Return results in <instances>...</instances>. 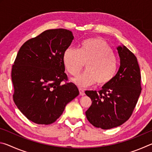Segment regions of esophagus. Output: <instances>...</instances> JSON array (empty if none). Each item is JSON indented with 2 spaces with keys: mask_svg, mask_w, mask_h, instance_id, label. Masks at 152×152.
Returning <instances> with one entry per match:
<instances>
[{
  "mask_svg": "<svg viewBox=\"0 0 152 152\" xmlns=\"http://www.w3.org/2000/svg\"><path fill=\"white\" fill-rule=\"evenodd\" d=\"M79 91H80V96H84L85 93H84V91L83 89H82L80 88H79Z\"/></svg>",
  "mask_w": 152,
  "mask_h": 152,
  "instance_id": "34e87169",
  "label": "esophagus"
}]
</instances>
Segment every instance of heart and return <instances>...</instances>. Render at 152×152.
I'll list each match as a JSON object with an SVG mask.
<instances>
[{"label":"heart","mask_w":152,"mask_h":152,"mask_svg":"<svg viewBox=\"0 0 152 152\" xmlns=\"http://www.w3.org/2000/svg\"><path fill=\"white\" fill-rule=\"evenodd\" d=\"M63 62L66 70L73 76L78 74L86 64V70L73 80L76 85L86 87L96 82L105 86L111 82L117 70V60L112 50L100 37L84 40L78 50L69 47L64 51Z\"/></svg>","instance_id":"heart-1"}]
</instances>
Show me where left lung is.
Returning <instances> with one entry per match:
<instances>
[{"instance_id":"1","label":"left lung","mask_w":152,"mask_h":152,"mask_svg":"<svg viewBox=\"0 0 152 152\" xmlns=\"http://www.w3.org/2000/svg\"><path fill=\"white\" fill-rule=\"evenodd\" d=\"M120 67L111 82L102 90L86 91L92 104L86 116L92 125L102 129L117 127L129 119L141 94L140 66L135 55L125 45L117 48Z\"/></svg>"}]
</instances>
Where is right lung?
Instances as JSON below:
<instances>
[{
  "label": "right lung",
  "mask_w": 152,
  "mask_h": 152,
  "mask_svg": "<svg viewBox=\"0 0 152 152\" xmlns=\"http://www.w3.org/2000/svg\"><path fill=\"white\" fill-rule=\"evenodd\" d=\"M74 39L71 31L49 29L27 41L12 68L13 100L28 119L49 125L62 114L66 104L79 94L67 80L63 54Z\"/></svg>",
  "instance_id": "obj_1"
}]
</instances>
